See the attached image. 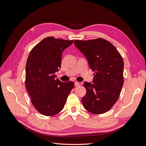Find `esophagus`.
<instances>
[{
	"instance_id": "esophagus-1",
	"label": "esophagus",
	"mask_w": 146,
	"mask_h": 146,
	"mask_svg": "<svg viewBox=\"0 0 146 146\" xmlns=\"http://www.w3.org/2000/svg\"><path fill=\"white\" fill-rule=\"evenodd\" d=\"M80 84V83L79 82H77V81H76V82H75V86H78Z\"/></svg>"
}]
</instances>
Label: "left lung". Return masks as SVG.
Returning a JSON list of instances; mask_svg holds the SVG:
<instances>
[{"instance_id": "left-lung-1", "label": "left lung", "mask_w": 146, "mask_h": 146, "mask_svg": "<svg viewBox=\"0 0 146 146\" xmlns=\"http://www.w3.org/2000/svg\"><path fill=\"white\" fill-rule=\"evenodd\" d=\"M75 46L86 57L95 75L93 83L85 82L87 92L82 98L84 108L93 114L109 111L118 99L123 84V60L109 41L102 38L74 41Z\"/></svg>"}]
</instances>
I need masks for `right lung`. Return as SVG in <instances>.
<instances>
[{
    "mask_svg": "<svg viewBox=\"0 0 146 146\" xmlns=\"http://www.w3.org/2000/svg\"><path fill=\"white\" fill-rule=\"evenodd\" d=\"M73 41L46 37L32 48L28 57L25 86L33 105L43 115L59 113L74 87L72 81L61 82L55 75L61 66L62 52Z\"/></svg>",
    "mask_w": 146,
    "mask_h": 146,
    "instance_id": "1",
    "label": "right lung"
}]
</instances>
